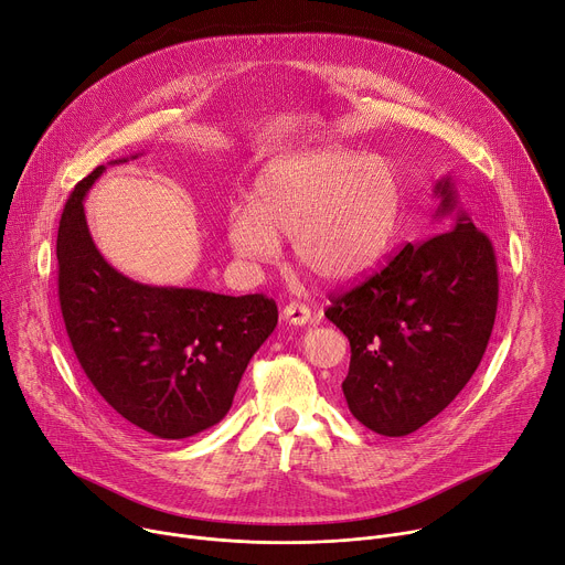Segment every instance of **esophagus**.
<instances>
[{"instance_id": "obj_1", "label": "esophagus", "mask_w": 565, "mask_h": 565, "mask_svg": "<svg viewBox=\"0 0 565 565\" xmlns=\"http://www.w3.org/2000/svg\"><path fill=\"white\" fill-rule=\"evenodd\" d=\"M281 318H284L286 322L295 324V327H302V324L311 322V309H309L307 305H302V302H290V305L284 307Z\"/></svg>"}]
</instances>
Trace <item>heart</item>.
<instances>
[{
	"label": "heart",
	"mask_w": 565,
	"mask_h": 565,
	"mask_svg": "<svg viewBox=\"0 0 565 565\" xmlns=\"http://www.w3.org/2000/svg\"><path fill=\"white\" fill-rule=\"evenodd\" d=\"M399 211L402 183L386 159L324 147L263 170L252 204L230 211L227 238L241 258L266 263L290 236L297 266L341 284L384 254Z\"/></svg>",
	"instance_id": "obj_1"
}]
</instances>
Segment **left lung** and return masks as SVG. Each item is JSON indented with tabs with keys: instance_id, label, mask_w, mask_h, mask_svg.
<instances>
[{
	"instance_id": "left-lung-1",
	"label": "left lung",
	"mask_w": 565,
	"mask_h": 565,
	"mask_svg": "<svg viewBox=\"0 0 565 565\" xmlns=\"http://www.w3.org/2000/svg\"><path fill=\"white\" fill-rule=\"evenodd\" d=\"M434 193L447 232L404 245L354 288L331 292L324 311L350 341L352 416L382 436L436 418L470 382L495 324L493 243L457 206L452 181Z\"/></svg>"
}]
</instances>
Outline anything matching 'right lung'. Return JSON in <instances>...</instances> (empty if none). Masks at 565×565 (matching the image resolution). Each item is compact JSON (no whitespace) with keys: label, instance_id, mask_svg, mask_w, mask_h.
<instances>
[{"label":"right lung","instance_id":"right-lung-1","mask_svg":"<svg viewBox=\"0 0 565 565\" xmlns=\"http://www.w3.org/2000/svg\"><path fill=\"white\" fill-rule=\"evenodd\" d=\"M104 166L65 202L58 238V302L88 382L131 425L179 440L217 425L243 372L277 327L275 299L138 284L95 247L84 198Z\"/></svg>","mask_w":565,"mask_h":565}]
</instances>
